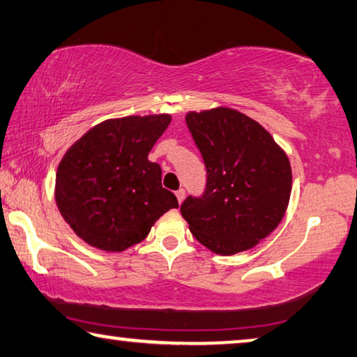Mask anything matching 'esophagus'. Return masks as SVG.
<instances>
[{
  "instance_id": "esophagus-1",
  "label": "esophagus",
  "mask_w": 357,
  "mask_h": 357,
  "mask_svg": "<svg viewBox=\"0 0 357 357\" xmlns=\"http://www.w3.org/2000/svg\"><path fill=\"white\" fill-rule=\"evenodd\" d=\"M184 197H185V192H184V189H179V190H176V199H178V202H179V205H181V203H183Z\"/></svg>"
}]
</instances>
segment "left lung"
Wrapping results in <instances>:
<instances>
[{
    "label": "left lung",
    "mask_w": 357,
    "mask_h": 357,
    "mask_svg": "<svg viewBox=\"0 0 357 357\" xmlns=\"http://www.w3.org/2000/svg\"><path fill=\"white\" fill-rule=\"evenodd\" d=\"M206 167V190L188 197L181 214L214 254L251 250L286 214L292 189L289 157L259 122L231 107L185 114Z\"/></svg>",
    "instance_id": "obj_1"
}]
</instances>
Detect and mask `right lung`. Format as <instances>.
<instances>
[{"instance_id":"1","label":"right lung","mask_w":357,"mask_h":357,"mask_svg":"<svg viewBox=\"0 0 357 357\" xmlns=\"http://www.w3.org/2000/svg\"><path fill=\"white\" fill-rule=\"evenodd\" d=\"M172 122L169 114L107 119L82 135L56 168L55 202L87 245L122 252L178 208L162 188V169L148 155Z\"/></svg>"}]
</instances>
